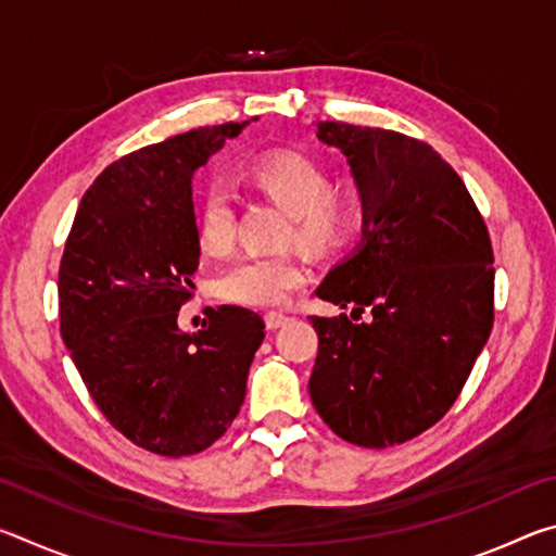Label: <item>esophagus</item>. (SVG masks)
I'll use <instances>...</instances> for the list:
<instances>
[{
    "mask_svg": "<svg viewBox=\"0 0 556 556\" xmlns=\"http://www.w3.org/2000/svg\"><path fill=\"white\" fill-rule=\"evenodd\" d=\"M287 321H289V316L281 314V312H269L265 316V324H267V328H271V331H275V328H279V326H285Z\"/></svg>",
    "mask_w": 556,
    "mask_h": 556,
    "instance_id": "esophagus-1",
    "label": "esophagus"
}]
</instances>
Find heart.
<instances>
[{
    "instance_id": "b5f03b06",
    "label": "heart",
    "mask_w": 556,
    "mask_h": 556,
    "mask_svg": "<svg viewBox=\"0 0 556 556\" xmlns=\"http://www.w3.org/2000/svg\"><path fill=\"white\" fill-rule=\"evenodd\" d=\"M250 181L291 213L289 240L306 250L328 255L345 248L363 223V193L355 181L328 184L326 172L314 159L301 154H275L248 172ZM199 235L203 250L225 252L235 242V203L228 186L213 184L199 208ZM306 281V265L289 252L244 255L215 281V294L252 308L287 304L291 291Z\"/></svg>"
}]
</instances>
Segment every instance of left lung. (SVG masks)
I'll return each instance as SVG.
<instances>
[{
  "label": "left lung",
  "mask_w": 556,
  "mask_h": 556,
  "mask_svg": "<svg viewBox=\"0 0 556 556\" xmlns=\"http://www.w3.org/2000/svg\"><path fill=\"white\" fill-rule=\"evenodd\" d=\"M316 137L351 164L363 240L316 289L351 316H312L308 394L351 444H404L451 409L491 336V235L466 184L429 144L345 122H318Z\"/></svg>",
  "instance_id": "1"
}]
</instances>
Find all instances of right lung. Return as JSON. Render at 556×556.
I'll return each mask as SVG.
<instances>
[{
	"instance_id": "right-lung-1",
	"label": "right lung",
	"mask_w": 556,
	"mask_h": 556,
	"mask_svg": "<svg viewBox=\"0 0 556 556\" xmlns=\"http://www.w3.org/2000/svg\"><path fill=\"white\" fill-rule=\"evenodd\" d=\"M248 125L191 129L117 159L65 240L63 343L110 425L159 456L199 454L228 431L265 338V321L240 306L213 308L199 333L176 324L201 260L193 172Z\"/></svg>"
}]
</instances>
